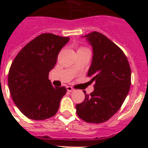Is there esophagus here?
<instances>
[{"mask_svg": "<svg viewBox=\"0 0 148 148\" xmlns=\"http://www.w3.org/2000/svg\"><path fill=\"white\" fill-rule=\"evenodd\" d=\"M66 90H67L68 92H73V91H75V90H74V89H73L72 87H70V86H67V87H66Z\"/></svg>", "mask_w": 148, "mask_h": 148, "instance_id": "1", "label": "esophagus"}]
</instances>
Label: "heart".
Masks as SVG:
<instances>
[{"label":"heart","mask_w":148,"mask_h":148,"mask_svg":"<svg viewBox=\"0 0 148 148\" xmlns=\"http://www.w3.org/2000/svg\"><path fill=\"white\" fill-rule=\"evenodd\" d=\"M82 48H85V47H80V48H78V49H82Z\"/></svg>","instance_id":"1"}]
</instances>
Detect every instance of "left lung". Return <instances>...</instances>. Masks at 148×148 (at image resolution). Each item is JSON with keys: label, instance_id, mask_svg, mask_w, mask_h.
Returning a JSON list of instances; mask_svg holds the SVG:
<instances>
[{"label": "left lung", "instance_id": "obj_1", "mask_svg": "<svg viewBox=\"0 0 148 148\" xmlns=\"http://www.w3.org/2000/svg\"><path fill=\"white\" fill-rule=\"evenodd\" d=\"M93 49L87 76L95 82L94 91L77 104V115L88 123L105 122L120 109L130 90L131 70L122 50L105 35L98 32L84 36Z\"/></svg>", "mask_w": 148, "mask_h": 148}]
</instances>
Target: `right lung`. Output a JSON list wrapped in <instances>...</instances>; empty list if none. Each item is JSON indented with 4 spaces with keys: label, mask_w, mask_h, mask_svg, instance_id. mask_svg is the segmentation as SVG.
<instances>
[{
    "label": "right lung",
    "mask_w": 148,
    "mask_h": 148,
    "mask_svg": "<svg viewBox=\"0 0 148 148\" xmlns=\"http://www.w3.org/2000/svg\"><path fill=\"white\" fill-rule=\"evenodd\" d=\"M69 40L52 33L40 34L24 46L13 60L8 85L13 101L27 118L44 120L58 112L66 88L53 87L49 73Z\"/></svg>",
    "instance_id": "right-lung-1"
}]
</instances>
